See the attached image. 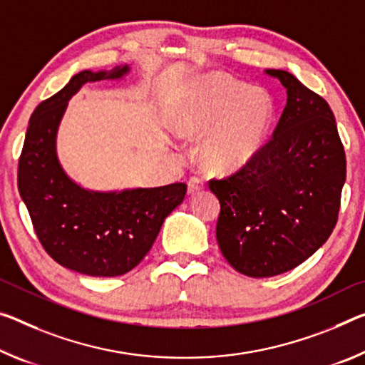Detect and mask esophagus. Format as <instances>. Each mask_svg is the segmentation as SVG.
Masks as SVG:
<instances>
[{
    "mask_svg": "<svg viewBox=\"0 0 365 365\" xmlns=\"http://www.w3.org/2000/svg\"><path fill=\"white\" fill-rule=\"evenodd\" d=\"M205 188V182H203V178H200V177H192L188 180V193L190 195H195V193H198V192H201V190Z\"/></svg>",
    "mask_w": 365,
    "mask_h": 365,
    "instance_id": "obj_1",
    "label": "esophagus"
}]
</instances>
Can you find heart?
Returning <instances> with one entry per match:
<instances>
[{
  "instance_id": "1",
  "label": "heart",
  "mask_w": 365,
  "mask_h": 365,
  "mask_svg": "<svg viewBox=\"0 0 365 365\" xmlns=\"http://www.w3.org/2000/svg\"><path fill=\"white\" fill-rule=\"evenodd\" d=\"M274 106L262 89L211 76L190 89L169 113L170 130L182 138H205L201 159L207 169L230 173L262 151Z\"/></svg>"
}]
</instances>
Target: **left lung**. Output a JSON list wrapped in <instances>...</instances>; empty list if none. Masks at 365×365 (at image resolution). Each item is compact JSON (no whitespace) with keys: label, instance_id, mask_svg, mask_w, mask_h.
Here are the masks:
<instances>
[{"label":"left lung","instance_id":"8db88e82","mask_svg":"<svg viewBox=\"0 0 365 365\" xmlns=\"http://www.w3.org/2000/svg\"><path fill=\"white\" fill-rule=\"evenodd\" d=\"M287 92L273 138L239 172L210 180L221 203L216 239L239 273L271 277L304 263L338 221L346 155L327 101L282 69Z\"/></svg>","mask_w":365,"mask_h":365}]
</instances>
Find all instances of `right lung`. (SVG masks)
<instances>
[{
	"instance_id": "obj_1",
	"label": "right lung",
	"mask_w": 365,
	"mask_h": 365,
	"mask_svg": "<svg viewBox=\"0 0 365 365\" xmlns=\"http://www.w3.org/2000/svg\"><path fill=\"white\" fill-rule=\"evenodd\" d=\"M130 66L81 71L34 110L17 169V187L45 252L81 274L112 277L140 264L164 219L182 203L185 183L121 192H92L66 175L56 133L68 101L86 83L121 79Z\"/></svg>"
}]
</instances>
